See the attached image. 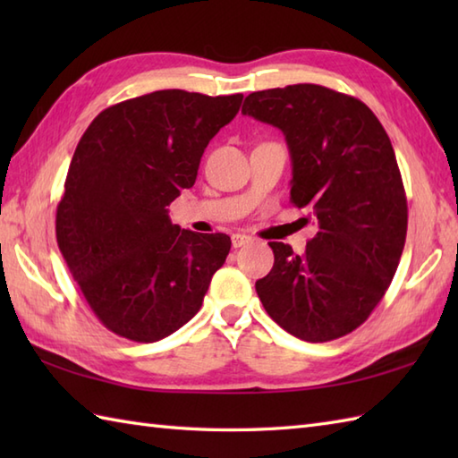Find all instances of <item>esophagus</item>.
<instances>
[{"mask_svg":"<svg viewBox=\"0 0 458 458\" xmlns=\"http://www.w3.org/2000/svg\"><path fill=\"white\" fill-rule=\"evenodd\" d=\"M250 242H251V236H246V234H234V236H232V246H234V248L246 246V244H250Z\"/></svg>","mask_w":458,"mask_h":458,"instance_id":"1","label":"esophagus"}]
</instances>
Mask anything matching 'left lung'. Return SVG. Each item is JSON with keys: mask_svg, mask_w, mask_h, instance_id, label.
Instances as JSON below:
<instances>
[{"mask_svg": "<svg viewBox=\"0 0 458 458\" xmlns=\"http://www.w3.org/2000/svg\"><path fill=\"white\" fill-rule=\"evenodd\" d=\"M242 114L284 131L291 202L317 234L303 256L269 242L274 267L256 281L276 323L307 343L352 333L386 295L407 234V199L384 125L354 96L318 84L251 92Z\"/></svg>", "mask_w": 458, "mask_h": 458, "instance_id": "obj_1", "label": "left lung"}]
</instances>
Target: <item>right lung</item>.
Segmentation results:
<instances>
[{
	"instance_id": "right-lung-1",
	"label": "right lung",
	"mask_w": 458,
	"mask_h": 458,
	"mask_svg": "<svg viewBox=\"0 0 458 458\" xmlns=\"http://www.w3.org/2000/svg\"><path fill=\"white\" fill-rule=\"evenodd\" d=\"M244 96L157 90L110 106L84 131L56 207V244L100 323L133 343L199 313L230 236L181 230L169 204Z\"/></svg>"
}]
</instances>
